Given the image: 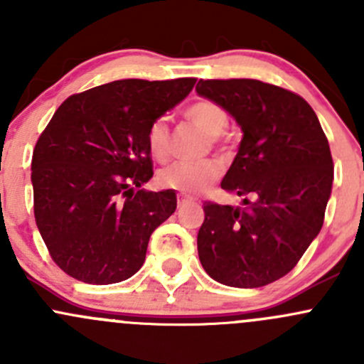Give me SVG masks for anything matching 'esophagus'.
<instances>
[{"label":"esophagus","mask_w":364,"mask_h":364,"mask_svg":"<svg viewBox=\"0 0 364 364\" xmlns=\"http://www.w3.org/2000/svg\"><path fill=\"white\" fill-rule=\"evenodd\" d=\"M176 200H178V208H183L185 204L192 203V199H188V197L183 196V193H178V196H176Z\"/></svg>","instance_id":"34e87169"}]
</instances>
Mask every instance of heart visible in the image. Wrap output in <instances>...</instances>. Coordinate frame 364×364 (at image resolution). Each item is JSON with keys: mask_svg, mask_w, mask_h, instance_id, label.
I'll return each instance as SVG.
<instances>
[{"mask_svg": "<svg viewBox=\"0 0 364 364\" xmlns=\"http://www.w3.org/2000/svg\"><path fill=\"white\" fill-rule=\"evenodd\" d=\"M185 117L190 123L204 132L209 139H218L225 134L229 127V114L225 109L213 100H197L185 109ZM149 155L156 161H165L171 153V130L164 117H159L151 123L146 134ZM220 165L213 160L197 161H178L171 167L164 168L159 174V183L164 188L179 190L185 193H199L218 179Z\"/></svg>", "mask_w": 364, "mask_h": 364, "instance_id": "1", "label": "heart"}]
</instances>
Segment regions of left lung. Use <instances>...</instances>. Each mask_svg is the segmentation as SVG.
<instances>
[{"label":"left lung","mask_w":364,"mask_h":364,"mask_svg":"<svg viewBox=\"0 0 364 364\" xmlns=\"http://www.w3.org/2000/svg\"><path fill=\"white\" fill-rule=\"evenodd\" d=\"M243 139L222 179L243 205L204 203L197 250L218 284L255 289L285 277L321 232L331 197L333 159L317 114L304 98L255 79L199 80Z\"/></svg>","instance_id":"8db88e82"}]
</instances>
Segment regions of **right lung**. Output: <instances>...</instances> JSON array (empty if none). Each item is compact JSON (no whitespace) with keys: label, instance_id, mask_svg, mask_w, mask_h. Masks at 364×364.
Returning a JSON list of instances; mask_svg holds the SVG:
<instances>
[{"label":"right lung","instance_id":"1","mask_svg":"<svg viewBox=\"0 0 364 364\" xmlns=\"http://www.w3.org/2000/svg\"><path fill=\"white\" fill-rule=\"evenodd\" d=\"M196 79H123L72 95L36 141L35 220L54 262L75 280L134 277L153 230L176 211L174 190L146 192V134L188 97Z\"/></svg>","mask_w":364,"mask_h":364}]
</instances>
